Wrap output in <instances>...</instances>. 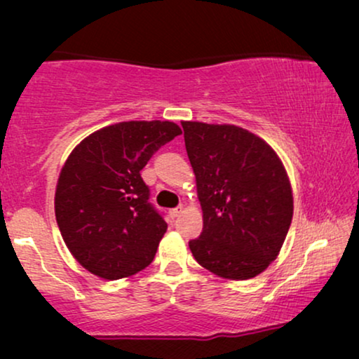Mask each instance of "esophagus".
<instances>
[{"instance_id":"obj_1","label":"esophagus","mask_w":359,"mask_h":359,"mask_svg":"<svg viewBox=\"0 0 359 359\" xmlns=\"http://www.w3.org/2000/svg\"><path fill=\"white\" fill-rule=\"evenodd\" d=\"M181 212H183V205H178V208L170 210V215H171V217L176 219V217H180Z\"/></svg>"}]
</instances>
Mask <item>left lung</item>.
<instances>
[{
	"mask_svg": "<svg viewBox=\"0 0 359 359\" xmlns=\"http://www.w3.org/2000/svg\"><path fill=\"white\" fill-rule=\"evenodd\" d=\"M203 208V232L189 248L201 266L225 279H250L276 259L292 220L283 161L242 127L181 122Z\"/></svg>",
	"mask_w": 359,
	"mask_h": 359,
	"instance_id": "1",
	"label": "left lung"
}]
</instances>
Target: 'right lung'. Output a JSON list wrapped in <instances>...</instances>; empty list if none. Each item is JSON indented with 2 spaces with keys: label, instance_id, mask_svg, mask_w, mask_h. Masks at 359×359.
<instances>
[{
  "label": "right lung",
  "instance_id": "obj_1",
  "mask_svg": "<svg viewBox=\"0 0 359 359\" xmlns=\"http://www.w3.org/2000/svg\"><path fill=\"white\" fill-rule=\"evenodd\" d=\"M181 129L170 121H129L93 132L68 156L55 189V217L78 263L121 279L154 262L166 222L149 203L140 171Z\"/></svg>",
  "mask_w": 359,
  "mask_h": 359
}]
</instances>
